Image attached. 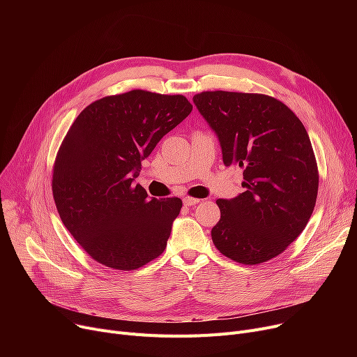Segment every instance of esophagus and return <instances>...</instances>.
Masks as SVG:
<instances>
[{"label": "esophagus", "mask_w": 357, "mask_h": 357, "mask_svg": "<svg viewBox=\"0 0 357 357\" xmlns=\"http://www.w3.org/2000/svg\"><path fill=\"white\" fill-rule=\"evenodd\" d=\"M201 199L199 198H192V197H185L183 198V205H186V207H191V205H195L198 204Z\"/></svg>", "instance_id": "obj_1"}]
</instances>
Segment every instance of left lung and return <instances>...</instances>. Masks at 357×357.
Wrapping results in <instances>:
<instances>
[{"instance_id":"left-lung-1","label":"left lung","mask_w":357,"mask_h":357,"mask_svg":"<svg viewBox=\"0 0 357 357\" xmlns=\"http://www.w3.org/2000/svg\"><path fill=\"white\" fill-rule=\"evenodd\" d=\"M194 102L218 136L224 165L243 169L246 188L217 199L214 246L237 264H264L303 233L315 207L320 176L307 130L265 93L204 91Z\"/></svg>"}]
</instances>
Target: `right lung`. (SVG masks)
Segmentation results:
<instances>
[{
  "mask_svg": "<svg viewBox=\"0 0 357 357\" xmlns=\"http://www.w3.org/2000/svg\"><path fill=\"white\" fill-rule=\"evenodd\" d=\"M191 111L179 93L131 89L93 101L69 127L53 163V199L98 264L135 271L163 253L182 201L149 198L133 181L142 159Z\"/></svg>",
  "mask_w": 357,
  "mask_h": 357,
  "instance_id": "add662e5",
  "label": "right lung"
}]
</instances>
